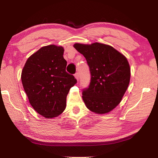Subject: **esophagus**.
Listing matches in <instances>:
<instances>
[{
	"label": "esophagus",
	"instance_id": "esophagus-1",
	"mask_svg": "<svg viewBox=\"0 0 158 158\" xmlns=\"http://www.w3.org/2000/svg\"><path fill=\"white\" fill-rule=\"evenodd\" d=\"M74 77L76 78V79L78 80H79V74L78 73H76L75 74H74Z\"/></svg>",
	"mask_w": 158,
	"mask_h": 158
}]
</instances>
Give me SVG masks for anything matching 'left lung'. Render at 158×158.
Listing matches in <instances>:
<instances>
[{
    "label": "left lung",
    "instance_id": "left-lung-1",
    "mask_svg": "<svg viewBox=\"0 0 158 158\" xmlns=\"http://www.w3.org/2000/svg\"><path fill=\"white\" fill-rule=\"evenodd\" d=\"M74 47L86 59L91 80L82 92L87 108L98 114L109 113L121 102L131 78L126 57L113 47L94 43L75 44Z\"/></svg>",
    "mask_w": 158,
    "mask_h": 158
}]
</instances>
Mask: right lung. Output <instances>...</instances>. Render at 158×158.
<instances>
[{"label":"right lung","mask_w":158,"mask_h":158,"mask_svg":"<svg viewBox=\"0 0 158 158\" xmlns=\"http://www.w3.org/2000/svg\"><path fill=\"white\" fill-rule=\"evenodd\" d=\"M63 53L61 46L43 47L27 59L22 72V85L31 106L47 118L64 111L69 90L77 82L66 72Z\"/></svg>","instance_id":"1"}]
</instances>
